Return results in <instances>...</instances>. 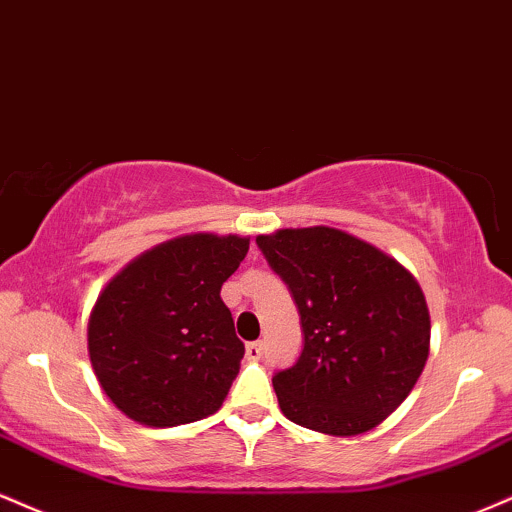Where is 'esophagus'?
<instances>
[{
	"label": "esophagus",
	"instance_id": "esophagus-1",
	"mask_svg": "<svg viewBox=\"0 0 512 512\" xmlns=\"http://www.w3.org/2000/svg\"><path fill=\"white\" fill-rule=\"evenodd\" d=\"M261 354H263V345L261 342H249V345H246V357L249 359H261Z\"/></svg>",
	"mask_w": 512,
	"mask_h": 512
}]
</instances>
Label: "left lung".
Instances as JSON below:
<instances>
[{
  "label": "left lung",
  "mask_w": 512,
  "mask_h": 512,
  "mask_svg": "<svg viewBox=\"0 0 512 512\" xmlns=\"http://www.w3.org/2000/svg\"><path fill=\"white\" fill-rule=\"evenodd\" d=\"M256 244L302 318V354L273 376L282 414L321 434L371 431L429 357L422 287L395 258L333 227L261 234Z\"/></svg>",
  "instance_id": "1"
}]
</instances>
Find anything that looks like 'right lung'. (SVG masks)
Masks as SVG:
<instances>
[{"mask_svg": "<svg viewBox=\"0 0 512 512\" xmlns=\"http://www.w3.org/2000/svg\"><path fill=\"white\" fill-rule=\"evenodd\" d=\"M246 251V237L189 234L138 256L102 290L88 354L126 417L179 426L220 410L244 357L220 287Z\"/></svg>", "mask_w": 512, "mask_h": 512, "instance_id": "add662e5", "label": "right lung"}]
</instances>
